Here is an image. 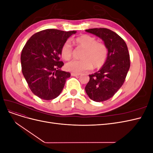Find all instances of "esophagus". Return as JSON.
Segmentation results:
<instances>
[{
    "instance_id": "1",
    "label": "esophagus",
    "mask_w": 153,
    "mask_h": 153,
    "mask_svg": "<svg viewBox=\"0 0 153 153\" xmlns=\"http://www.w3.org/2000/svg\"><path fill=\"white\" fill-rule=\"evenodd\" d=\"M71 76H80V74H79V73H71Z\"/></svg>"
}]
</instances>
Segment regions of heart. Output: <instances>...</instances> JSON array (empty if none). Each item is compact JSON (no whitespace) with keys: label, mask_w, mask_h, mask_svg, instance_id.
I'll return each mask as SVG.
<instances>
[{"label":"heart","mask_w":153,"mask_h":153,"mask_svg":"<svg viewBox=\"0 0 153 153\" xmlns=\"http://www.w3.org/2000/svg\"><path fill=\"white\" fill-rule=\"evenodd\" d=\"M76 47L84 48L81 55L82 60L72 61L66 64L68 71L80 73L91 69L100 68L104 65L108 57V48L106 46L98 42L94 37L84 34L73 41ZM61 55L65 61H69L72 57L73 47L69 41H66L61 48Z\"/></svg>","instance_id":"1"}]
</instances>
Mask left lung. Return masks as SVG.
Returning <instances> with one entry per match:
<instances>
[{
    "label": "left lung",
    "mask_w": 153,
    "mask_h": 153,
    "mask_svg": "<svg viewBox=\"0 0 153 153\" xmlns=\"http://www.w3.org/2000/svg\"><path fill=\"white\" fill-rule=\"evenodd\" d=\"M86 32L99 37L108 48V57L98 71L89 75L85 87L87 94L96 102L108 100L124 84L130 67L127 45L122 38L106 28H94Z\"/></svg>",
    "instance_id": "left-lung-1"
}]
</instances>
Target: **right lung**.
Returning <instances> with one entry per match:
<instances>
[{"instance_id": "1", "label": "right lung", "mask_w": 153, "mask_h": 153, "mask_svg": "<svg viewBox=\"0 0 153 153\" xmlns=\"http://www.w3.org/2000/svg\"><path fill=\"white\" fill-rule=\"evenodd\" d=\"M76 31L45 29L32 35L23 48L22 71L31 91L45 100H51L61 94L69 72L61 70V48Z\"/></svg>"}]
</instances>
